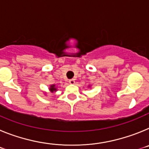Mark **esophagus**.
I'll return each mask as SVG.
<instances>
[{"mask_svg":"<svg viewBox=\"0 0 149 149\" xmlns=\"http://www.w3.org/2000/svg\"><path fill=\"white\" fill-rule=\"evenodd\" d=\"M69 84H74V83H75V81H74V79H71V80H69Z\"/></svg>","mask_w":149,"mask_h":149,"instance_id":"obj_1","label":"esophagus"}]
</instances>
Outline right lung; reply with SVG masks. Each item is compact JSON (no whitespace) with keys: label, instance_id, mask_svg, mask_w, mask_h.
<instances>
[{"label":"right lung","instance_id":"obj_1","mask_svg":"<svg viewBox=\"0 0 149 149\" xmlns=\"http://www.w3.org/2000/svg\"><path fill=\"white\" fill-rule=\"evenodd\" d=\"M49 90L51 91V93H54V92H56V88L55 86V85H51L49 88Z\"/></svg>","mask_w":149,"mask_h":149}]
</instances>
